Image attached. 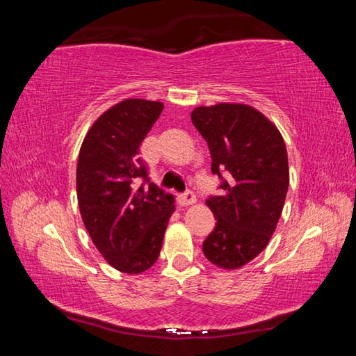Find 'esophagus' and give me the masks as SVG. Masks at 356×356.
<instances>
[{
	"label": "esophagus",
	"mask_w": 356,
	"mask_h": 356,
	"mask_svg": "<svg viewBox=\"0 0 356 356\" xmlns=\"http://www.w3.org/2000/svg\"><path fill=\"white\" fill-rule=\"evenodd\" d=\"M177 201L180 206H191V204L196 202V195L191 190H186L184 193H180L177 196Z\"/></svg>",
	"instance_id": "1"
}]
</instances>
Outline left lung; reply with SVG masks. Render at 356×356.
Returning a JSON list of instances; mask_svg holds the SVG:
<instances>
[{
    "label": "left lung",
    "instance_id": "left-lung-1",
    "mask_svg": "<svg viewBox=\"0 0 356 356\" xmlns=\"http://www.w3.org/2000/svg\"><path fill=\"white\" fill-rule=\"evenodd\" d=\"M191 120L207 143L222 190L206 201L216 225L204 240V256L236 270L267 246L278 225L289 188L286 144L280 130L248 105L197 106Z\"/></svg>",
    "mask_w": 356,
    "mask_h": 356
}]
</instances>
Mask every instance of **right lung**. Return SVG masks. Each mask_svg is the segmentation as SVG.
I'll list each match as a JSON object with an SVG mask.
<instances>
[{"label": "right lung", "instance_id": "right-lung-1", "mask_svg": "<svg viewBox=\"0 0 356 356\" xmlns=\"http://www.w3.org/2000/svg\"><path fill=\"white\" fill-rule=\"evenodd\" d=\"M163 104L127 99L95 120L76 165V196L84 226L105 261L138 275L160 256L174 197L149 180L140 146Z\"/></svg>", "mask_w": 356, "mask_h": 356}]
</instances>
